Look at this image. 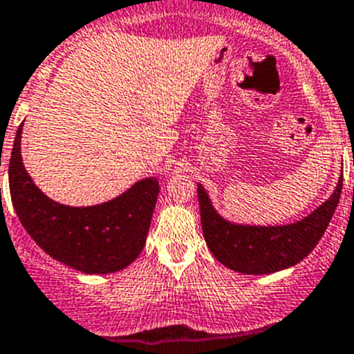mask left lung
Wrapping results in <instances>:
<instances>
[{
	"label": "left lung",
	"instance_id": "8db88e82",
	"mask_svg": "<svg viewBox=\"0 0 354 354\" xmlns=\"http://www.w3.org/2000/svg\"><path fill=\"white\" fill-rule=\"evenodd\" d=\"M342 192V178L332 197L308 216L288 225H240L222 218L206 190L197 185L203 234L224 266L247 275H266L295 266L314 250L332 221Z\"/></svg>",
	"mask_w": 354,
	"mask_h": 354
}]
</instances>
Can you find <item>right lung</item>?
Segmentation results:
<instances>
[{"label":"right lung","mask_w":354,"mask_h":354,"mask_svg":"<svg viewBox=\"0 0 354 354\" xmlns=\"http://www.w3.org/2000/svg\"><path fill=\"white\" fill-rule=\"evenodd\" d=\"M21 123L8 164L12 205L44 252L82 273H113L141 254L158 196V181L146 178L104 205L74 208L40 192L22 165Z\"/></svg>","instance_id":"1"}]
</instances>
